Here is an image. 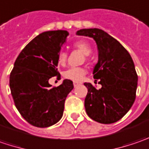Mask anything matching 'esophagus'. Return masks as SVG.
<instances>
[{"mask_svg": "<svg viewBox=\"0 0 149 149\" xmlns=\"http://www.w3.org/2000/svg\"><path fill=\"white\" fill-rule=\"evenodd\" d=\"M81 82H78V81H73V85H74V87H77L78 85H81Z\"/></svg>", "mask_w": 149, "mask_h": 149, "instance_id": "34e87169", "label": "esophagus"}]
</instances>
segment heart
Listing matches in <instances>:
<instances>
[{
  "label": "heart",
  "instance_id": "obj_1",
  "mask_svg": "<svg viewBox=\"0 0 149 149\" xmlns=\"http://www.w3.org/2000/svg\"><path fill=\"white\" fill-rule=\"evenodd\" d=\"M73 47L80 51L85 56H89L92 52V48L87 42L84 41H78L73 44ZM68 60V53L64 51H61L57 55V62L59 65L63 66ZM87 73V70L84 68H71L63 72V77L66 79L74 81H80L83 79Z\"/></svg>",
  "mask_w": 149,
  "mask_h": 149
}]
</instances>
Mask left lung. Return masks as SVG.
<instances>
[{
    "label": "left lung",
    "mask_w": 149,
    "mask_h": 149,
    "mask_svg": "<svg viewBox=\"0 0 149 149\" xmlns=\"http://www.w3.org/2000/svg\"><path fill=\"white\" fill-rule=\"evenodd\" d=\"M77 35L93 38L98 50L93 77L102 87L97 90L91 83H84L86 112L97 123H116L129 111L136 97L138 75L133 59L119 42L102 30L81 29Z\"/></svg>",
    "instance_id": "1"
}]
</instances>
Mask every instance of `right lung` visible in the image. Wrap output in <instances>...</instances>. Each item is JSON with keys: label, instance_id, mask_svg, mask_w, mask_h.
I'll return each instance as SVG.
<instances>
[{"label": "right lung", "instance_id": "right-lung-1", "mask_svg": "<svg viewBox=\"0 0 149 149\" xmlns=\"http://www.w3.org/2000/svg\"><path fill=\"white\" fill-rule=\"evenodd\" d=\"M69 35L67 31H50L39 34L17 56L10 75V88L16 107L23 118L37 127H47L62 118L64 103L73 89L65 79L52 87L49 79L61 77L57 55Z\"/></svg>", "mask_w": 149, "mask_h": 149}]
</instances>
